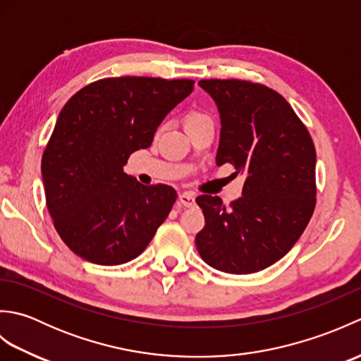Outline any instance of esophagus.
<instances>
[{"label": "esophagus", "mask_w": 361, "mask_h": 361, "mask_svg": "<svg viewBox=\"0 0 361 361\" xmlns=\"http://www.w3.org/2000/svg\"><path fill=\"white\" fill-rule=\"evenodd\" d=\"M180 202L183 206L190 208V206L195 204V195L192 192H183L180 194Z\"/></svg>", "instance_id": "esophagus-1"}]
</instances>
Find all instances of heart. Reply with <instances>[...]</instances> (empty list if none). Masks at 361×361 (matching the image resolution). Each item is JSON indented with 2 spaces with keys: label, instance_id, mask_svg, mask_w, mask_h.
Returning <instances> with one entry per match:
<instances>
[{
  "label": "heart",
  "instance_id": "b5f03b06",
  "mask_svg": "<svg viewBox=\"0 0 361 361\" xmlns=\"http://www.w3.org/2000/svg\"><path fill=\"white\" fill-rule=\"evenodd\" d=\"M204 122H212L211 118L206 114L204 111L202 110H190L188 111L186 118H185V124H186V128H190V127H195V126H200V124H204Z\"/></svg>",
  "mask_w": 361,
  "mask_h": 361
}]
</instances>
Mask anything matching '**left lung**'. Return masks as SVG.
Listing matches in <instances>:
<instances>
[{"label":"left lung","instance_id":"8db88e82","mask_svg":"<svg viewBox=\"0 0 361 361\" xmlns=\"http://www.w3.org/2000/svg\"><path fill=\"white\" fill-rule=\"evenodd\" d=\"M220 119L217 166L243 173L242 197L226 206L200 195L204 228L195 237L206 264L248 274L278 262L304 233L317 204V152L307 127L278 91L239 79L198 82Z\"/></svg>","mask_w":361,"mask_h":361}]
</instances>
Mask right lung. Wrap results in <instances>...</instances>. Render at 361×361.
Listing matches in <instances>:
<instances>
[{
    "mask_svg": "<svg viewBox=\"0 0 361 361\" xmlns=\"http://www.w3.org/2000/svg\"><path fill=\"white\" fill-rule=\"evenodd\" d=\"M194 80L106 78L79 90L60 111L42 158L46 206L66 247L97 265L137 257L171 212L176 190L144 186L124 172L147 149Z\"/></svg>",
    "mask_w": 361,
    "mask_h": 361,
    "instance_id": "right-lung-1",
    "label": "right lung"
}]
</instances>
